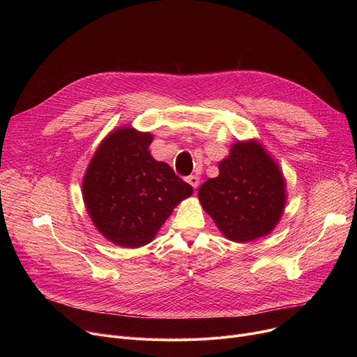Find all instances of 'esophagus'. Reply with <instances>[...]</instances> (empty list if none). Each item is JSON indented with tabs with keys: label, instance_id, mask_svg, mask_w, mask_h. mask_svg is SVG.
Returning a JSON list of instances; mask_svg holds the SVG:
<instances>
[{
	"label": "esophagus",
	"instance_id": "obj_1",
	"mask_svg": "<svg viewBox=\"0 0 357 357\" xmlns=\"http://www.w3.org/2000/svg\"><path fill=\"white\" fill-rule=\"evenodd\" d=\"M186 182H188L191 186H194V188L197 190V186L199 185V176H197V175H190L188 178H186Z\"/></svg>",
	"mask_w": 357,
	"mask_h": 357
}]
</instances>
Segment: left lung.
<instances>
[{
	"label": "left lung",
	"instance_id": "obj_1",
	"mask_svg": "<svg viewBox=\"0 0 357 357\" xmlns=\"http://www.w3.org/2000/svg\"><path fill=\"white\" fill-rule=\"evenodd\" d=\"M218 169L220 175L198 190L217 227L238 243L269 234L285 207V181L278 165L257 143L237 142Z\"/></svg>",
	"mask_w": 357,
	"mask_h": 357
}]
</instances>
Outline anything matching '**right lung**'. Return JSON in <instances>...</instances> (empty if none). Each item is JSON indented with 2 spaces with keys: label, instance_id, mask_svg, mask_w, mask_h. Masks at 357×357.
I'll list each match as a JSON object with an SVG mask.
<instances>
[{
  "label": "right lung",
  "instance_id": "add662e5",
  "mask_svg": "<svg viewBox=\"0 0 357 357\" xmlns=\"http://www.w3.org/2000/svg\"><path fill=\"white\" fill-rule=\"evenodd\" d=\"M152 140V135L131 127L112 131L84 178V201L93 224L123 248L152 241L176 205L194 191L167 163L150 156Z\"/></svg>",
  "mask_w": 357,
  "mask_h": 357
}]
</instances>
